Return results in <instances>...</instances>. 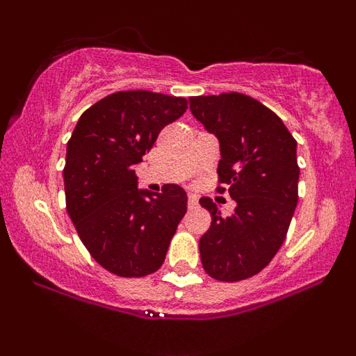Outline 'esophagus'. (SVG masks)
<instances>
[{"label": "esophagus", "instance_id": "1", "mask_svg": "<svg viewBox=\"0 0 356 356\" xmlns=\"http://www.w3.org/2000/svg\"><path fill=\"white\" fill-rule=\"evenodd\" d=\"M187 207H189V209H195V207H197V195L189 194V197H187Z\"/></svg>", "mask_w": 356, "mask_h": 356}]
</instances>
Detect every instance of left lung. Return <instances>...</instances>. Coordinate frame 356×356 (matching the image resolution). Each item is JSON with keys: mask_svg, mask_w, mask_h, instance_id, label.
<instances>
[{"mask_svg": "<svg viewBox=\"0 0 356 356\" xmlns=\"http://www.w3.org/2000/svg\"><path fill=\"white\" fill-rule=\"evenodd\" d=\"M191 112L219 138V194L234 199L229 218L211 197V227L199 241L204 271L218 281H241L271 263L288 234L298 204L296 140L280 117L244 93L191 97Z\"/></svg>", "mask_w": 356, "mask_h": 356, "instance_id": "left-lung-1", "label": "left lung"}]
</instances>
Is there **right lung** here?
<instances>
[{"label": "right lung", "mask_w": 356, "mask_h": 356, "mask_svg": "<svg viewBox=\"0 0 356 356\" xmlns=\"http://www.w3.org/2000/svg\"><path fill=\"white\" fill-rule=\"evenodd\" d=\"M187 100L149 90L115 92L81 113L67 144V212L90 256L122 277L152 275L187 211L182 187L137 189L134 165Z\"/></svg>", "instance_id": "right-lung-1"}]
</instances>
